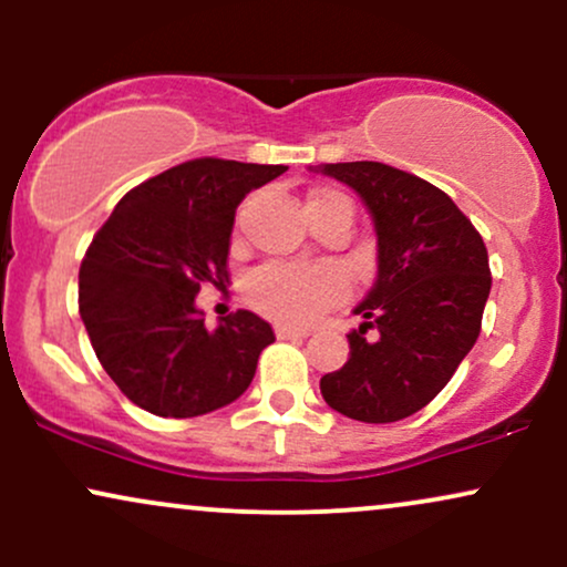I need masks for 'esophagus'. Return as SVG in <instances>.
<instances>
[{"label":"esophagus","mask_w":567,"mask_h":567,"mask_svg":"<svg viewBox=\"0 0 567 567\" xmlns=\"http://www.w3.org/2000/svg\"><path fill=\"white\" fill-rule=\"evenodd\" d=\"M275 333H277V338H282V341H288V338H306V336H309V330L290 328V324H277Z\"/></svg>","instance_id":"esophagus-1"}]
</instances>
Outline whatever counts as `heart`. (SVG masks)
<instances>
[{
    "instance_id": "obj_1",
    "label": "heart",
    "mask_w": 567,
    "mask_h": 567,
    "mask_svg": "<svg viewBox=\"0 0 567 567\" xmlns=\"http://www.w3.org/2000/svg\"><path fill=\"white\" fill-rule=\"evenodd\" d=\"M343 199L336 192H317L309 202ZM306 202V205H309ZM247 298L264 315L288 324H309L324 309L343 298V279L324 266L269 264L258 269L247 282Z\"/></svg>"
}]
</instances>
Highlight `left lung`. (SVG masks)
<instances>
[{
    "instance_id": "left-lung-1",
    "label": "left lung",
    "mask_w": 567,
    "mask_h": 567,
    "mask_svg": "<svg viewBox=\"0 0 567 567\" xmlns=\"http://www.w3.org/2000/svg\"><path fill=\"white\" fill-rule=\"evenodd\" d=\"M347 184L375 229V282L354 306L349 360L322 375L330 408L365 424H392L437 396L470 354L491 296L483 237L455 202L383 162L311 167ZM368 329L373 337H365Z\"/></svg>"
}]
</instances>
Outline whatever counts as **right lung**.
<instances>
[{
  "mask_svg": "<svg viewBox=\"0 0 567 567\" xmlns=\"http://www.w3.org/2000/svg\"><path fill=\"white\" fill-rule=\"evenodd\" d=\"M285 165L192 159L120 199L80 269V315L103 370L130 402L162 419H194L250 386L271 324L252 311L205 328L194 298L229 282L234 213Z\"/></svg>",
  "mask_w": 567,
  "mask_h": 567,
  "instance_id": "add662e5",
  "label": "right lung"
}]
</instances>
